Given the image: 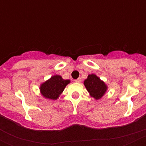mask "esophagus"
<instances>
[{
  "instance_id": "esophagus-1",
  "label": "esophagus",
  "mask_w": 146,
  "mask_h": 146,
  "mask_svg": "<svg viewBox=\"0 0 146 146\" xmlns=\"http://www.w3.org/2000/svg\"><path fill=\"white\" fill-rule=\"evenodd\" d=\"M75 82H77V83H80V82H81V78H79L78 79H76V80H75Z\"/></svg>"
}]
</instances>
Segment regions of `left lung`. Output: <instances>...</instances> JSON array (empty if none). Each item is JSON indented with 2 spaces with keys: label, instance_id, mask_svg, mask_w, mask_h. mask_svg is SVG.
Segmentation results:
<instances>
[{
  "label": "left lung",
  "instance_id": "left-lung-1",
  "mask_svg": "<svg viewBox=\"0 0 146 146\" xmlns=\"http://www.w3.org/2000/svg\"><path fill=\"white\" fill-rule=\"evenodd\" d=\"M84 84L87 90L89 92L90 96L94 98L95 100L101 98L106 91L107 86L104 82L94 74L88 75Z\"/></svg>",
  "mask_w": 146,
  "mask_h": 146
}]
</instances>
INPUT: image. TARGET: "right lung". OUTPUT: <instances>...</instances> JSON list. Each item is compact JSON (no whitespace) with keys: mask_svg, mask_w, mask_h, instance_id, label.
<instances>
[{"mask_svg":"<svg viewBox=\"0 0 146 146\" xmlns=\"http://www.w3.org/2000/svg\"><path fill=\"white\" fill-rule=\"evenodd\" d=\"M69 82L70 80H63L60 75H54L40 86L42 95L50 100H57Z\"/></svg>","mask_w":146,"mask_h":146,"instance_id":"obj_1","label":"right lung"}]
</instances>
